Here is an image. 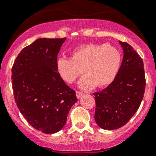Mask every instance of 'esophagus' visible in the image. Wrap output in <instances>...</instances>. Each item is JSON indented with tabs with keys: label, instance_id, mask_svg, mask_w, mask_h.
Masks as SVG:
<instances>
[{
	"label": "esophagus",
	"instance_id": "obj_1",
	"mask_svg": "<svg viewBox=\"0 0 156 156\" xmlns=\"http://www.w3.org/2000/svg\"><path fill=\"white\" fill-rule=\"evenodd\" d=\"M82 95H83L82 92H80V91H76V97L78 99H79Z\"/></svg>",
	"mask_w": 156,
	"mask_h": 156
}]
</instances>
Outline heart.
Listing matches in <instances>:
<instances>
[{
	"label": "heart",
	"mask_w": 156,
	"mask_h": 156,
	"mask_svg": "<svg viewBox=\"0 0 156 156\" xmlns=\"http://www.w3.org/2000/svg\"><path fill=\"white\" fill-rule=\"evenodd\" d=\"M122 63V55L115 47L107 43L88 44L75 49L72 58L61 57L56 62V70L64 81L72 84L84 72L78 82L83 90L96 86L104 87L113 82Z\"/></svg>",
	"instance_id": "b5f03b06"
}]
</instances>
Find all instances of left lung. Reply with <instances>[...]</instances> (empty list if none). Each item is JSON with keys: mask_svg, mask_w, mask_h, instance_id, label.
<instances>
[{"mask_svg": "<svg viewBox=\"0 0 156 156\" xmlns=\"http://www.w3.org/2000/svg\"><path fill=\"white\" fill-rule=\"evenodd\" d=\"M119 43L124 56L117 76L107 87L94 94V119L104 130H115L127 124L139 108L145 91L143 59L130 44Z\"/></svg>", "mask_w": 156, "mask_h": 156, "instance_id": "obj_1", "label": "left lung"}]
</instances>
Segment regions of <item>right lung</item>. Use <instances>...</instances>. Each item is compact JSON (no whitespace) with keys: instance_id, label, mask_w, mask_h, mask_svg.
Returning <instances> with one entry per match:
<instances>
[{"instance_id":"add662e5","label":"right lung","mask_w":156,"mask_h":156,"mask_svg":"<svg viewBox=\"0 0 156 156\" xmlns=\"http://www.w3.org/2000/svg\"><path fill=\"white\" fill-rule=\"evenodd\" d=\"M66 39H37L21 50L12 68L17 107L30 125L44 133L59 131L78 100L56 70L57 55Z\"/></svg>"}]
</instances>
